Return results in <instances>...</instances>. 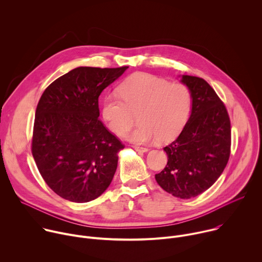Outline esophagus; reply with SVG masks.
Returning a JSON list of instances; mask_svg holds the SVG:
<instances>
[{
	"label": "esophagus",
	"mask_w": 262,
	"mask_h": 262,
	"mask_svg": "<svg viewBox=\"0 0 262 262\" xmlns=\"http://www.w3.org/2000/svg\"><path fill=\"white\" fill-rule=\"evenodd\" d=\"M134 148H135V150H137V151H140V152H146V151H148V148H146V147L135 146Z\"/></svg>",
	"instance_id": "obj_1"
}]
</instances>
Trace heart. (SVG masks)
<instances>
[{"label": "heart", "mask_w": 262, "mask_h": 262, "mask_svg": "<svg viewBox=\"0 0 262 262\" xmlns=\"http://www.w3.org/2000/svg\"><path fill=\"white\" fill-rule=\"evenodd\" d=\"M119 95L104 97L102 117L117 136L125 135L138 117L139 126L126 136L135 143L173 140L185 124L192 104L191 92L185 85L144 73L125 80L119 87Z\"/></svg>", "instance_id": "b5f03b06"}]
</instances>
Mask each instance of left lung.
I'll return each mask as SVG.
<instances>
[{
    "label": "left lung",
    "instance_id": "obj_1",
    "mask_svg": "<svg viewBox=\"0 0 262 262\" xmlns=\"http://www.w3.org/2000/svg\"><path fill=\"white\" fill-rule=\"evenodd\" d=\"M192 96V113L178 138L164 150L167 166L156 174L167 193L181 199L196 197L216 181L225 169L231 147L227 108L203 79L182 76Z\"/></svg>",
    "mask_w": 262,
    "mask_h": 262
}]
</instances>
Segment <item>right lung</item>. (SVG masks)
Wrapping results in <instances>:
<instances>
[{
    "instance_id": "add662e5",
    "label": "right lung",
    "mask_w": 262,
    "mask_h": 262,
    "mask_svg": "<svg viewBox=\"0 0 262 262\" xmlns=\"http://www.w3.org/2000/svg\"><path fill=\"white\" fill-rule=\"evenodd\" d=\"M127 68H74L54 81L37 104L32 155L63 199L92 201L114 177L124 145L98 119V97Z\"/></svg>"
}]
</instances>
